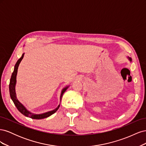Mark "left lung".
I'll use <instances>...</instances> for the list:
<instances>
[{
    "instance_id": "1",
    "label": "left lung",
    "mask_w": 146,
    "mask_h": 146,
    "mask_svg": "<svg viewBox=\"0 0 146 146\" xmlns=\"http://www.w3.org/2000/svg\"><path fill=\"white\" fill-rule=\"evenodd\" d=\"M128 58H129V60H130V61H131V58H130V57H128Z\"/></svg>"
}]
</instances>
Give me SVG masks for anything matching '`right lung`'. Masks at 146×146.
I'll use <instances>...</instances> for the list:
<instances>
[{
    "mask_svg": "<svg viewBox=\"0 0 146 146\" xmlns=\"http://www.w3.org/2000/svg\"><path fill=\"white\" fill-rule=\"evenodd\" d=\"M24 55V53L23 55H22V56L21 57V58L18 60H17V61L15 66L14 71H13V72L12 73L11 77L10 78V85H9V90H10V94L11 99H12L13 103L15 104L17 110H18L19 111L25 116L32 118V119H44V118H46L48 116H51L52 114H53L54 113H55L59 108L60 105L55 110H52V111H48V112L42 113V114H37L32 113L30 112L29 111H28V110L26 109V108L24 107V106L21 102H19V101L17 99L16 92H15V86H16V76H17V69H18L19 65L21 63V61L23 58ZM68 87H69V86H66L62 90V91H61V96H60V101L61 100V98L63 97V94L64 93V92L66 91V90L68 89Z\"/></svg>",
    "mask_w": 146,
    "mask_h": 146,
    "instance_id": "right-lung-1",
    "label": "right lung"
}]
</instances>
